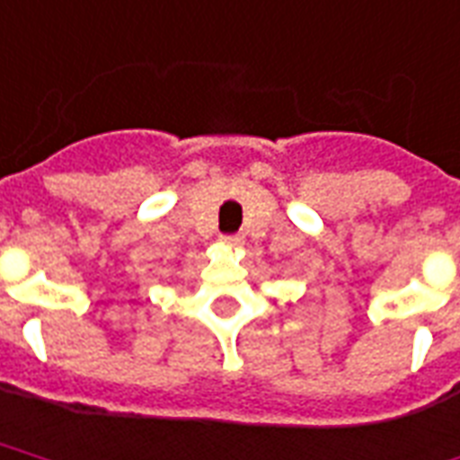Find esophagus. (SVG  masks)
Wrapping results in <instances>:
<instances>
[{
    "instance_id": "esophagus-1",
    "label": "esophagus",
    "mask_w": 460,
    "mask_h": 460,
    "mask_svg": "<svg viewBox=\"0 0 460 460\" xmlns=\"http://www.w3.org/2000/svg\"><path fill=\"white\" fill-rule=\"evenodd\" d=\"M222 241L226 245H231V248H236V245L243 243V236H238V234H231V236H224Z\"/></svg>"
}]
</instances>
